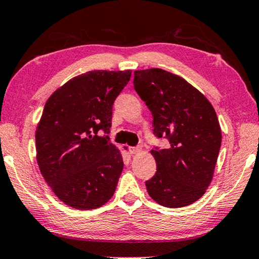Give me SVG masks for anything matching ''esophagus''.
Instances as JSON below:
<instances>
[{
    "label": "esophagus",
    "instance_id": "obj_1",
    "mask_svg": "<svg viewBox=\"0 0 259 259\" xmlns=\"http://www.w3.org/2000/svg\"><path fill=\"white\" fill-rule=\"evenodd\" d=\"M130 152L133 154L142 152V146H135V148H130Z\"/></svg>",
    "mask_w": 259,
    "mask_h": 259
}]
</instances>
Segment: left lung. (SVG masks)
<instances>
[{
  "mask_svg": "<svg viewBox=\"0 0 259 259\" xmlns=\"http://www.w3.org/2000/svg\"><path fill=\"white\" fill-rule=\"evenodd\" d=\"M134 87L153 117V134L167 149L151 150L157 172L145 183L149 195L168 208L188 206L213 179L222 134L206 96L186 80L161 68L135 71Z\"/></svg>",
  "mask_w": 259,
  "mask_h": 259,
  "instance_id": "8db88e82",
  "label": "left lung"
}]
</instances>
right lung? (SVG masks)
<instances>
[{
    "label": "right lung",
    "instance_id": "add662e5",
    "mask_svg": "<svg viewBox=\"0 0 259 259\" xmlns=\"http://www.w3.org/2000/svg\"><path fill=\"white\" fill-rule=\"evenodd\" d=\"M131 71H90L68 80L48 99L36 130L37 163L60 201L75 209L108 202L123 169L108 136L115 99Z\"/></svg>",
    "mask_w": 259,
    "mask_h": 259
}]
</instances>
